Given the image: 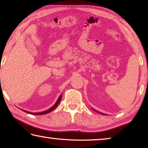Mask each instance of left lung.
Here are the masks:
<instances>
[{
	"instance_id": "obj_1",
	"label": "left lung",
	"mask_w": 148,
	"mask_h": 148,
	"mask_svg": "<svg viewBox=\"0 0 148 148\" xmlns=\"http://www.w3.org/2000/svg\"><path fill=\"white\" fill-rule=\"evenodd\" d=\"M99 113H100V112H99Z\"/></svg>"
}]
</instances>
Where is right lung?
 <instances>
[{
	"instance_id": "right-lung-1",
	"label": "right lung",
	"mask_w": 148,
	"mask_h": 148,
	"mask_svg": "<svg viewBox=\"0 0 148 148\" xmlns=\"http://www.w3.org/2000/svg\"><path fill=\"white\" fill-rule=\"evenodd\" d=\"M61 97H62V94H61V95H60V97H59V99H58V101H57V102L56 103V104H54V105H53V106H52L51 108H50L49 109H48V110H45V111H44V112H40L33 113V112H27V111H26V110H23V111H24V112H28V113H29V114H34V115H42V114H47V113L50 112L51 111H52L53 110H54V109H55V108L57 107V106H58V105L59 104V103H60V101H61Z\"/></svg>"
}]
</instances>
